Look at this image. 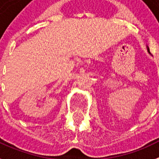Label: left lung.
I'll return each mask as SVG.
<instances>
[{
  "label": "left lung",
  "instance_id": "8db88e82",
  "mask_svg": "<svg viewBox=\"0 0 159 159\" xmlns=\"http://www.w3.org/2000/svg\"><path fill=\"white\" fill-rule=\"evenodd\" d=\"M146 48H147V51H148V53H149V54L151 55V53H150V52H149V47H148L147 45H146Z\"/></svg>",
  "mask_w": 159,
  "mask_h": 159
}]
</instances>
